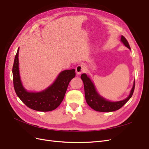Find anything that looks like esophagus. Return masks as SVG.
Listing matches in <instances>:
<instances>
[{
  "label": "esophagus",
  "mask_w": 149,
  "mask_h": 149,
  "mask_svg": "<svg viewBox=\"0 0 149 149\" xmlns=\"http://www.w3.org/2000/svg\"><path fill=\"white\" fill-rule=\"evenodd\" d=\"M76 71L78 74H81L84 71V66L83 64L78 65L76 68Z\"/></svg>",
  "instance_id": "34e87169"
}]
</instances>
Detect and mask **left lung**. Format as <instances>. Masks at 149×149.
<instances>
[{
    "label": "left lung",
    "mask_w": 149,
    "mask_h": 149,
    "mask_svg": "<svg viewBox=\"0 0 149 149\" xmlns=\"http://www.w3.org/2000/svg\"><path fill=\"white\" fill-rule=\"evenodd\" d=\"M121 42L124 43V45L130 49V47L127 40L124 37H121ZM81 78L83 80L84 83L85 99L88 104L91 107L92 109L96 111L100 112H112L119 109L123 107L125 104L127 102L130 97H132L135 89V81L134 83L133 87L129 96L125 99V100L117 102H111L105 100L104 98L100 96L96 90L94 85L92 83L91 79L86 74H82L81 76Z\"/></svg>",
    "instance_id": "obj_1"
}]
</instances>
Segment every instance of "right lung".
I'll return each instance as SVG.
<instances>
[{"instance_id":"obj_1","label":"right lung","mask_w":149,"mask_h":149,"mask_svg":"<svg viewBox=\"0 0 149 149\" xmlns=\"http://www.w3.org/2000/svg\"><path fill=\"white\" fill-rule=\"evenodd\" d=\"M19 49V48L15 55L12 68L13 87L17 96L31 109L47 112L56 109L63 100L70 81L74 78L75 70L61 72L53 84L42 92H28L24 88L20 78Z\"/></svg>"}]
</instances>
